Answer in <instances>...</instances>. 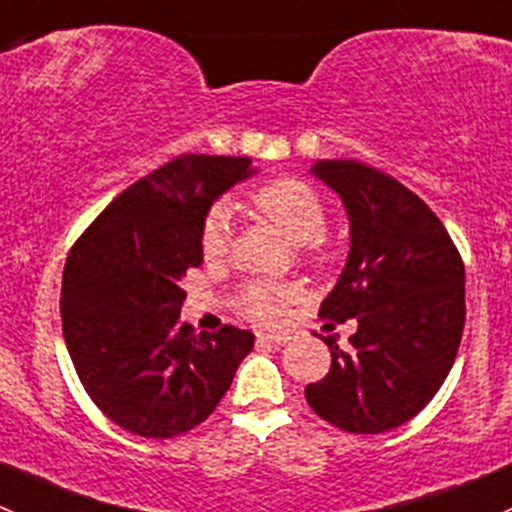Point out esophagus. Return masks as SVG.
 <instances>
[{
	"mask_svg": "<svg viewBox=\"0 0 512 512\" xmlns=\"http://www.w3.org/2000/svg\"><path fill=\"white\" fill-rule=\"evenodd\" d=\"M256 339H259V344H269V347H284L289 342L286 334H259Z\"/></svg>",
	"mask_w": 512,
	"mask_h": 512,
	"instance_id": "obj_1",
	"label": "esophagus"
}]
</instances>
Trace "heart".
Listing matches in <instances>:
<instances>
[{
  "label": "heart",
  "instance_id": "b5f03b06",
  "mask_svg": "<svg viewBox=\"0 0 512 512\" xmlns=\"http://www.w3.org/2000/svg\"><path fill=\"white\" fill-rule=\"evenodd\" d=\"M251 206L269 218L294 246H301L304 259L314 266H329L337 259L339 246L324 228L326 211L319 193L296 178L271 180L251 193ZM231 241V218L223 206L211 208L201 226V256L206 264H221ZM291 301V289L271 281H251L238 291V306L259 324H276Z\"/></svg>",
  "mask_w": 512,
  "mask_h": 512
}]
</instances>
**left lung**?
I'll use <instances>...</instances> for the list:
<instances>
[{"label": "left lung", "mask_w": 512, "mask_h": 512, "mask_svg": "<svg viewBox=\"0 0 512 512\" xmlns=\"http://www.w3.org/2000/svg\"><path fill=\"white\" fill-rule=\"evenodd\" d=\"M311 173L339 193L349 259L319 314L357 319L329 374L304 394L321 420L354 435L405 425L442 387L465 326V264L440 218L392 175L359 160H316Z\"/></svg>", "instance_id": "obj_1"}]
</instances>
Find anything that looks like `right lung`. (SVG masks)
<instances>
[{"label":"right lung","mask_w":512,"mask_h":512,"mask_svg":"<svg viewBox=\"0 0 512 512\" xmlns=\"http://www.w3.org/2000/svg\"><path fill=\"white\" fill-rule=\"evenodd\" d=\"M251 173V158L180 155L120 193L67 256V352L102 415L133 435L168 440L201 425L253 349L246 329L196 334L180 321V279L203 264V218Z\"/></svg>","instance_id":"right-lung-1"}]
</instances>
